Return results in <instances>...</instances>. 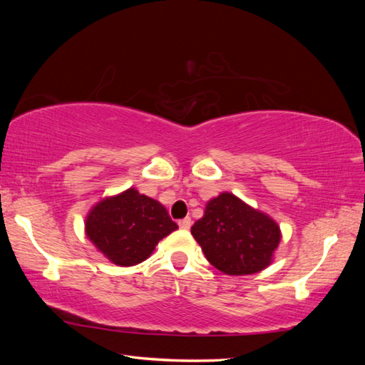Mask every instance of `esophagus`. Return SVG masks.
<instances>
[{"instance_id":"34e87169","label":"esophagus","mask_w":365,"mask_h":365,"mask_svg":"<svg viewBox=\"0 0 365 365\" xmlns=\"http://www.w3.org/2000/svg\"><path fill=\"white\" fill-rule=\"evenodd\" d=\"M191 224H192V221H191L190 216H187V218H183V220L178 221V226H180V229H185V230H188L191 227Z\"/></svg>"}]
</instances>
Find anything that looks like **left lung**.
<instances>
[{
    "instance_id": "8db88e82",
    "label": "left lung",
    "mask_w": 365,
    "mask_h": 365,
    "mask_svg": "<svg viewBox=\"0 0 365 365\" xmlns=\"http://www.w3.org/2000/svg\"><path fill=\"white\" fill-rule=\"evenodd\" d=\"M191 234L207 260L230 276L259 273L267 268L281 242V230L268 215L222 192L207 204Z\"/></svg>"
}]
</instances>
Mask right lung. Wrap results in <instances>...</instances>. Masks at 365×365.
Listing matches in <instances>:
<instances>
[{"mask_svg": "<svg viewBox=\"0 0 365 365\" xmlns=\"http://www.w3.org/2000/svg\"><path fill=\"white\" fill-rule=\"evenodd\" d=\"M177 229L166 208L135 188L106 197L89 212L86 235L119 267L141 263L161 238Z\"/></svg>", "mask_w": 365, "mask_h": 365, "instance_id": "right-lung-1", "label": "right lung"}]
</instances>
